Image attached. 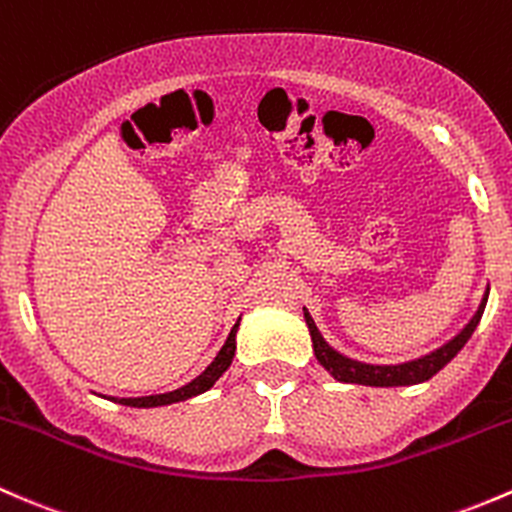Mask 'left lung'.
Masks as SVG:
<instances>
[{
    "label": "left lung",
    "instance_id": "1",
    "mask_svg": "<svg viewBox=\"0 0 512 512\" xmlns=\"http://www.w3.org/2000/svg\"><path fill=\"white\" fill-rule=\"evenodd\" d=\"M488 291H491V288H486V293H483V300L481 305H478L476 315L471 318V323L453 337V340L446 342V345H441L439 350L419 357V360L402 362V365H367V362H357V360H350V357L340 355V352L333 350V347L325 342V337L320 335L318 325H315V320L310 318V313L305 308H303V315L310 330V340H313L315 357H318V362L325 367V370L333 374L337 382L367 384V387H409V384L426 382V379L434 377L436 372L444 370L453 357L461 352V347L471 340L473 330H476V325L481 323V315L483 310H486Z\"/></svg>",
    "mask_w": 512,
    "mask_h": 512
}]
</instances>
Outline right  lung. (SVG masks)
I'll return each mask as SVG.
<instances>
[{"label": "right lung", "instance_id": "add662e5", "mask_svg": "<svg viewBox=\"0 0 512 512\" xmlns=\"http://www.w3.org/2000/svg\"><path fill=\"white\" fill-rule=\"evenodd\" d=\"M241 320V318H239ZM239 320H236V325L231 328L229 337H226L224 347L217 352V357L212 360V365L207 367L202 374H199L197 379H192L189 384H184V387L175 389V392H165V394H150V397H110L113 402L118 404H125V407H138V409H150V407H165V404H175V402H184V399H192L197 397V394L207 392V389L214 387V382L229 370L231 360H234V352H236V330H239Z\"/></svg>", "mask_w": 512, "mask_h": 512}]
</instances>
